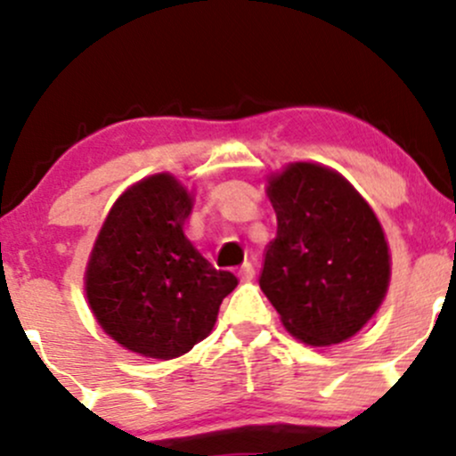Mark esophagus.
<instances>
[{
    "label": "esophagus",
    "instance_id": "obj_1",
    "mask_svg": "<svg viewBox=\"0 0 456 456\" xmlns=\"http://www.w3.org/2000/svg\"><path fill=\"white\" fill-rule=\"evenodd\" d=\"M239 278H241V282H249L254 278V265L252 263H246V265H241L239 269Z\"/></svg>",
    "mask_w": 456,
    "mask_h": 456
}]
</instances>
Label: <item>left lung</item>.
<instances>
[{
	"label": "left lung",
	"instance_id": "obj_1",
	"mask_svg": "<svg viewBox=\"0 0 456 456\" xmlns=\"http://www.w3.org/2000/svg\"><path fill=\"white\" fill-rule=\"evenodd\" d=\"M265 191L278 230L258 285L297 341L344 344L389 289V243L374 208L339 171L311 160L273 171Z\"/></svg>",
	"mask_w": 456,
	"mask_h": 456
}]
</instances>
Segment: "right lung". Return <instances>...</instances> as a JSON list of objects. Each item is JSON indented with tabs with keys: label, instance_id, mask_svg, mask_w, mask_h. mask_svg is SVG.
<instances>
[{
	"label": "right lung",
	"instance_id": "1",
	"mask_svg": "<svg viewBox=\"0 0 456 456\" xmlns=\"http://www.w3.org/2000/svg\"><path fill=\"white\" fill-rule=\"evenodd\" d=\"M193 193L169 171L115 200L85 269V296L102 330L145 359L169 361L207 339L239 285L184 234Z\"/></svg>",
	"mask_w": 456,
	"mask_h": 456
}]
</instances>
